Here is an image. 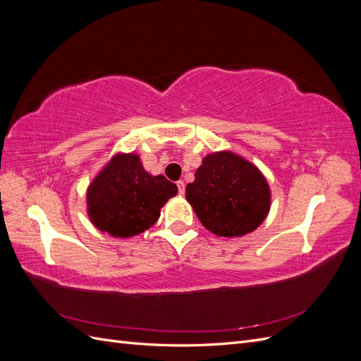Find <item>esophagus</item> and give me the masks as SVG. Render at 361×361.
Listing matches in <instances>:
<instances>
[{"label": "esophagus", "mask_w": 361, "mask_h": 361, "mask_svg": "<svg viewBox=\"0 0 361 361\" xmlns=\"http://www.w3.org/2000/svg\"><path fill=\"white\" fill-rule=\"evenodd\" d=\"M176 185H178L179 194H180V195H182V194H185V183H183V180H178V182H176Z\"/></svg>", "instance_id": "1"}]
</instances>
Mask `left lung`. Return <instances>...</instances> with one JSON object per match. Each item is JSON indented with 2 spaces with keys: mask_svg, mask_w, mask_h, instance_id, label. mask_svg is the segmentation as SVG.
Returning a JSON list of instances; mask_svg holds the SVG:
<instances>
[{
  "mask_svg": "<svg viewBox=\"0 0 361 361\" xmlns=\"http://www.w3.org/2000/svg\"><path fill=\"white\" fill-rule=\"evenodd\" d=\"M195 179L187 185V200L207 231L216 236H243L264 223L271 192L259 169L232 152L203 158Z\"/></svg>",
  "mask_w": 361,
  "mask_h": 361,
  "instance_id": "obj_1",
  "label": "left lung"
}]
</instances>
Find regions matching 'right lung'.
Instances as JSON below:
<instances>
[{"label":"right lung","instance_id":"add662e5","mask_svg":"<svg viewBox=\"0 0 361 361\" xmlns=\"http://www.w3.org/2000/svg\"><path fill=\"white\" fill-rule=\"evenodd\" d=\"M176 194V185L162 174H149L138 155L120 154L87 190V214L101 232L130 238L154 226L161 207Z\"/></svg>","mask_w":361,"mask_h":361}]
</instances>
